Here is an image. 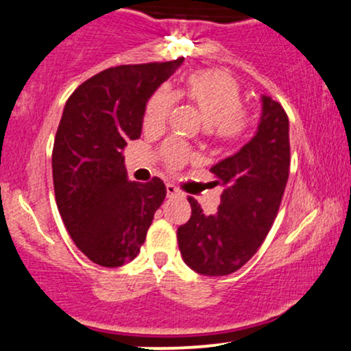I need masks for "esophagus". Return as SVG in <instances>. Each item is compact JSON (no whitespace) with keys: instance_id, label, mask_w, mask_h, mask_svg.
Instances as JSON below:
<instances>
[{"instance_id":"esophagus-1","label":"esophagus","mask_w":351,"mask_h":351,"mask_svg":"<svg viewBox=\"0 0 351 351\" xmlns=\"http://www.w3.org/2000/svg\"><path fill=\"white\" fill-rule=\"evenodd\" d=\"M167 195L169 196V198H171V196H176V195H180V190H178V188L175 186V184H171V183H167Z\"/></svg>"}]
</instances>
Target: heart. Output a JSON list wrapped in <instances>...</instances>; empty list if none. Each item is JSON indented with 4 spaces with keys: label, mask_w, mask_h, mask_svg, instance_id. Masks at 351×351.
Here are the masks:
<instances>
[{
    "label": "heart",
    "mask_w": 351,
    "mask_h": 351,
    "mask_svg": "<svg viewBox=\"0 0 351 351\" xmlns=\"http://www.w3.org/2000/svg\"><path fill=\"white\" fill-rule=\"evenodd\" d=\"M180 96L196 106L206 125V133L219 143H234L246 133L250 114L243 110L241 88L230 75L217 69H199L184 82ZM175 103V95L161 88L148 99L143 114L146 130H158L165 125ZM163 158L169 168H178L191 158L190 149L178 141L163 146Z\"/></svg>",
    "instance_id": "heart-1"
}]
</instances>
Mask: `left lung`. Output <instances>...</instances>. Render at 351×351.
I'll list each match as a JSON object with an SVG mask.
<instances>
[{"mask_svg": "<svg viewBox=\"0 0 351 351\" xmlns=\"http://www.w3.org/2000/svg\"><path fill=\"white\" fill-rule=\"evenodd\" d=\"M256 134L233 156L211 167L225 190L215 215L188 198L191 217L178 228L184 263L199 275L240 269L258 252L275 221L290 173V126L278 101L261 96Z\"/></svg>", "mask_w": 351, "mask_h": 351, "instance_id": "left-lung-1", "label": "left lung"}]
</instances>
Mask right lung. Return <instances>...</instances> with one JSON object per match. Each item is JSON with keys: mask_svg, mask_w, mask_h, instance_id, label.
<instances>
[{"mask_svg": "<svg viewBox=\"0 0 351 351\" xmlns=\"http://www.w3.org/2000/svg\"><path fill=\"white\" fill-rule=\"evenodd\" d=\"M183 60L108 68L64 105L51 158L56 205L69 237L96 265L132 261L167 196L156 176L130 182L121 152L140 138L146 101Z\"/></svg>", "mask_w": 351, "mask_h": 351, "instance_id": "1", "label": "right lung"}]
</instances>
